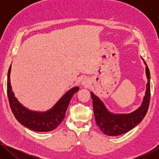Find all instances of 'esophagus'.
<instances>
[{
    "label": "esophagus",
    "mask_w": 159,
    "mask_h": 159,
    "mask_svg": "<svg viewBox=\"0 0 159 159\" xmlns=\"http://www.w3.org/2000/svg\"><path fill=\"white\" fill-rule=\"evenodd\" d=\"M81 83H82V85L87 86V85H89V83H90V80L88 79H87V78H84V79H83L82 80V82H81Z\"/></svg>",
    "instance_id": "34e87169"
}]
</instances>
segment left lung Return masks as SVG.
I'll use <instances>...</instances> for the list:
<instances>
[{
    "label": "left lung",
    "mask_w": 159,
    "mask_h": 159,
    "mask_svg": "<svg viewBox=\"0 0 159 159\" xmlns=\"http://www.w3.org/2000/svg\"><path fill=\"white\" fill-rule=\"evenodd\" d=\"M143 60V59H142ZM146 65V75L148 79L147 89L141 106L135 111L127 114H114L109 112L100 99L91 92L95 121L99 129L109 136L124 134L138 125L146 115L150 102V72Z\"/></svg>",
    "instance_id": "obj_1"
}]
</instances>
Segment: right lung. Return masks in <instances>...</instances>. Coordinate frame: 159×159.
<instances>
[{"mask_svg": "<svg viewBox=\"0 0 159 159\" xmlns=\"http://www.w3.org/2000/svg\"><path fill=\"white\" fill-rule=\"evenodd\" d=\"M10 72L11 66L7 74V93L10 108L16 119L22 125L36 132H48L55 130L63 120L70 100L74 94L79 91V88L74 87L69 90L48 111H34L21 105L15 97L10 83Z\"/></svg>", "mask_w": 159, "mask_h": 159, "instance_id": "1", "label": "right lung"}]
</instances>
